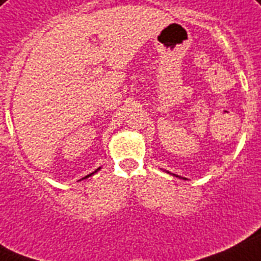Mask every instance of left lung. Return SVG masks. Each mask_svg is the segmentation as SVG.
<instances>
[{
  "instance_id": "left-lung-1",
  "label": "left lung",
  "mask_w": 261,
  "mask_h": 261,
  "mask_svg": "<svg viewBox=\"0 0 261 261\" xmlns=\"http://www.w3.org/2000/svg\"><path fill=\"white\" fill-rule=\"evenodd\" d=\"M177 177H178V175H177Z\"/></svg>"
}]
</instances>
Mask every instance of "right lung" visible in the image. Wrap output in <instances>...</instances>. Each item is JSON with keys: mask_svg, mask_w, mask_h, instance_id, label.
Instances as JSON below:
<instances>
[{"mask_svg": "<svg viewBox=\"0 0 261 261\" xmlns=\"http://www.w3.org/2000/svg\"><path fill=\"white\" fill-rule=\"evenodd\" d=\"M91 174H94V173H91ZM91 174H88V175H86V177H84V178H88V177H90Z\"/></svg>", "mask_w": 261, "mask_h": 261, "instance_id": "obj_1", "label": "right lung"}]
</instances>
